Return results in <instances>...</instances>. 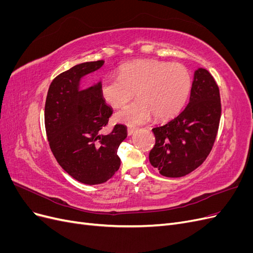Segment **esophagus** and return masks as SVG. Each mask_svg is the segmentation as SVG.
Masks as SVG:
<instances>
[{
    "label": "esophagus",
    "instance_id": "1",
    "mask_svg": "<svg viewBox=\"0 0 253 253\" xmlns=\"http://www.w3.org/2000/svg\"><path fill=\"white\" fill-rule=\"evenodd\" d=\"M135 131H136V128H135V127H127V135H128V136L133 135Z\"/></svg>",
    "mask_w": 253,
    "mask_h": 253
}]
</instances>
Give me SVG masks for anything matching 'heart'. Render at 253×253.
I'll list each match as a JSON object with an SVG mask.
<instances>
[{"label":"heart","mask_w":253,"mask_h":253,"mask_svg":"<svg viewBox=\"0 0 253 253\" xmlns=\"http://www.w3.org/2000/svg\"><path fill=\"white\" fill-rule=\"evenodd\" d=\"M192 79L187 67L158 60H138L119 68V77L106 76L100 83L103 100L121 108L135 96L138 101L117 113L122 124L135 126L148 121L167 120L177 115L189 97Z\"/></svg>","instance_id":"obj_1"}]
</instances>
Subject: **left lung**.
Wrapping results in <instances>:
<instances>
[{"label": "left lung", "mask_w": 253, "mask_h": 253, "mask_svg": "<svg viewBox=\"0 0 253 253\" xmlns=\"http://www.w3.org/2000/svg\"><path fill=\"white\" fill-rule=\"evenodd\" d=\"M220 113L215 80L205 68H197L186 109L152 129L155 145L149 155L151 165L166 177H181L195 170L212 150Z\"/></svg>", "instance_id": "1"}]
</instances>
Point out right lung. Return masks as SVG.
Segmentation results:
<instances>
[{
  "label": "right lung",
  "instance_id": "right-lung-1",
  "mask_svg": "<svg viewBox=\"0 0 253 253\" xmlns=\"http://www.w3.org/2000/svg\"><path fill=\"white\" fill-rule=\"evenodd\" d=\"M103 60L84 62L58 75L45 102V128L53 156L62 169L84 185L109 180L120 167L117 150L126 126L103 133L113 113L101 96L100 83L82 89L81 80L102 67Z\"/></svg>",
  "mask_w": 253,
  "mask_h": 253
}]
</instances>
